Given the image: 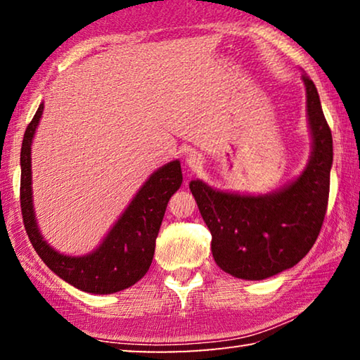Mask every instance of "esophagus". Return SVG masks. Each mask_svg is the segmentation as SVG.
I'll use <instances>...</instances> for the list:
<instances>
[{
	"mask_svg": "<svg viewBox=\"0 0 360 360\" xmlns=\"http://www.w3.org/2000/svg\"><path fill=\"white\" fill-rule=\"evenodd\" d=\"M186 162H187L188 167L193 168V169H197V168L202 167L203 157H202V154H198V152H191V154H187Z\"/></svg>",
	"mask_w": 360,
	"mask_h": 360,
	"instance_id": "34e87169",
	"label": "esophagus"
}]
</instances>
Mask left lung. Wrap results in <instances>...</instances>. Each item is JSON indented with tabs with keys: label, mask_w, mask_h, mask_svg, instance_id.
<instances>
[{
	"label": "left lung",
	"mask_w": 360,
	"mask_h": 360,
	"mask_svg": "<svg viewBox=\"0 0 360 360\" xmlns=\"http://www.w3.org/2000/svg\"><path fill=\"white\" fill-rule=\"evenodd\" d=\"M313 135V154L300 178L270 195H235L192 181L191 191L211 231L216 264L241 279H265L297 265L313 248L324 222L330 167L332 131L316 85L303 75Z\"/></svg>",
	"instance_id": "8db88e82"
}]
</instances>
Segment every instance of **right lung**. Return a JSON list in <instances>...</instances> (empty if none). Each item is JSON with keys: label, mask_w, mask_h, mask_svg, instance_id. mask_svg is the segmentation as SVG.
<instances>
[{"label": "right lung", "mask_w": 360, "mask_h": 360, "mask_svg": "<svg viewBox=\"0 0 360 360\" xmlns=\"http://www.w3.org/2000/svg\"><path fill=\"white\" fill-rule=\"evenodd\" d=\"M42 103L30 122L20 152V208L27 235L42 262L66 283L90 294H114L138 283L152 264L155 238L168 200L182 182L181 163H167L146 181L105 241L84 257L63 255L42 240L34 221L32 198V141L42 114Z\"/></svg>", "instance_id": "add662e5"}]
</instances>
